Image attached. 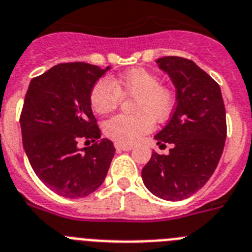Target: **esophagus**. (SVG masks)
<instances>
[{
    "mask_svg": "<svg viewBox=\"0 0 252 252\" xmlns=\"http://www.w3.org/2000/svg\"><path fill=\"white\" fill-rule=\"evenodd\" d=\"M115 148L118 151H124V152H128V151H132L133 147L132 146H126V144H115Z\"/></svg>",
    "mask_w": 252,
    "mask_h": 252,
    "instance_id": "obj_1",
    "label": "esophagus"
}]
</instances>
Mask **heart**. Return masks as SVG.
<instances>
[{
	"instance_id": "obj_1",
	"label": "heart",
	"mask_w": 252,
	"mask_h": 252,
	"mask_svg": "<svg viewBox=\"0 0 252 252\" xmlns=\"http://www.w3.org/2000/svg\"><path fill=\"white\" fill-rule=\"evenodd\" d=\"M134 96L133 115H117L104 122L106 137L118 144H132L152 129L153 120L167 119L175 106V94L159 85L156 74L144 68H133L119 77L100 80L90 94V104L97 114L115 109L120 96Z\"/></svg>"
}]
</instances>
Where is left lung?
Instances as JSON below:
<instances>
[{"mask_svg":"<svg viewBox=\"0 0 252 252\" xmlns=\"http://www.w3.org/2000/svg\"><path fill=\"white\" fill-rule=\"evenodd\" d=\"M156 63L176 89V106L155 139L174 146L167 156L152 152L142 180L157 198L178 202L204 187L217 167L227 134L226 109L220 85L192 61L163 57Z\"/></svg>","mask_w":252,"mask_h":252,"instance_id":"8db88e82","label":"left lung"}]
</instances>
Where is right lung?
Masks as SVG:
<instances>
[{
    "mask_svg": "<svg viewBox=\"0 0 252 252\" xmlns=\"http://www.w3.org/2000/svg\"><path fill=\"white\" fill-rule=\"evenodd\" d=\"M111 67L57 64L30 81L20 117L23 144L32 170L58 195L87 196L104 183L115 155L101 138L90 104L94 85ZM80 139L94 144L80 149Z\"/></svg>",
    "mask_w": 252,
    "mask_h": 252,
    "instance_id": "1",
    "label": "right lung"
}]
</instances>
